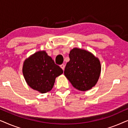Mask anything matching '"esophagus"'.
Instances as JSON below:
<instances>
[{"label": "esophagus", "mask_w": 128, "mask_h": 128, "mask_svg": "<svg viewBox=\"0 0 128 128\" xmlns=\"http://www.w3.org/2000/svg\"><path fill=\"white\" fill-rule=\"evenodd\" d=\"M60 68H62V69L63 70H64V68H65V65H64V64H61V65H60Z\"/></svg>", "instance_id": "obj_1"}]
</instances>
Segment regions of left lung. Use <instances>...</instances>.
Segmentation results:
<instances>
[{
  "instance_id": "left-lung-1",
  "label": "left lung",
  "mask_w": 128,
  "mask_h": 128,
  "mask_svg": "<svg viewBox=\"0 0 128 128\" xmlns=\"http://www.w3.org/2000/svg\"><path fill=\"white\" fill-rule=\"evenodd\" d=\"M69 56L64 74L73 86L83 92L95 86L101 70L99 59L88 50L78 48L72 49Z\"/></svg>"
}]
</instances>
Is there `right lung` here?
I'll use <instances>...</instances> for the list:
<instances>
[{
    "instance_id": "obj_1",
    "label": "right lung",
    "mask_w": 128,
    "mask_h": 128,
    "mask_svg": "<svg viewBox=\"0 0 128 128\" xmlns=\"http://www.w3.org/2000/svg\"><path fill=\"white\" fill-rule=\"evenodd\" d=\"M63 72V70L45 50L32 54L24 60L22 66V74L26 83L41 93L50 92L56 78Z\"/></svg>"
}]
</instances>
